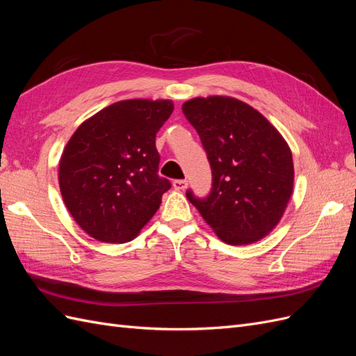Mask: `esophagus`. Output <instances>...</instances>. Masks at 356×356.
<instances>
[{
  "instance_id": "obj_1",
  "label": "esophagus",
  "mask_w": 356,
  "mask_h": 356,
  "mask_svg": "<svg viewBox=\"0 0 356 356\" xmlns=\"http://www.w3.org/2000/svg\"><path fill=\"white\" fill-rule=\"evenodd\" d=\"M187 179H175L174 181V187L177 188V190H186L187 188Z\"/></svg>"
}]
</instances>
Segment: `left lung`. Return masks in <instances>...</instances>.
Here are the masks:
<instances>
[{"instance_id": "8db88e82", "label": "left lung", "mask_w": 356, "mask_h": 356, "mask_svg": "<svg viewBox=\"0 0 356 356\" xmlns=\"http://www.w3.org/2000/svg\"><path fill=\"white\" fill-rule=\"evenodd\" d=\"M182 113L196 129L212 170L207 197L187 191L218 238L257 242L281 220L293 195V154L282 135L251 105L229 96L195 98Z\"/></svg>"}]
</instances>
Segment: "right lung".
<instances>
[{
    "label": "right lung",
    "mask_w": 356,
    "mask_h": 356,
    "mask_svg": "<svg viewBox=\"0 0 356 356\" xmlns=\"http://www.w3.org/2000/svg\"><path fill=\"white\" fill-rule=\"evenodd\" d=\"M172 111L168 99L120 101L71 136L59 187L75 222L96 241H132L159 209L170 181L159 177L156 134Z\"/></svg>",
    "instance_id": "1"
}]
</instances>
